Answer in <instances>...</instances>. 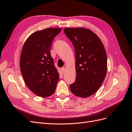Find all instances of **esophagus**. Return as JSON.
<instances>
[{"label":"esophagus","instance_id":"34e87169","mask_svg":"<svg viewBox=\"0 0 132 132\" xmlns=\"http://www.w3.org/2000/svg\"><path fill=\"white\" fill-rule=\"evenodd\" d=\"M61 70H62V72L63 73L65 72V67H62L61 68Z\"/></svg>","mask_w":132,"mask_h":132}]
</instances>
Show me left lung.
I'll list each match as a JSON object with an SVG mask.
<instances>
[{"label": "left lung", "instance_id": "1", "mask_svg": "<svg viewBox=\"0 0 132 132\" xmlns=\"http://www.w3.org/2000/svg\"><path fill=\"white\" fill-rule=\"evenodd\" d=\"M65 35L76 53V81L70 86L73 94L86 98L96 92L105 79L107 57L104 47L95 33L85 28H66Z\"/></svg>", "mask_w": 132, "mask_h": 132}]
</instances>
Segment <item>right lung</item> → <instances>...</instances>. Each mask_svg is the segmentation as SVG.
I'll return each instance as SVG.
<instances>
[{"mask_svg": "<svg viewBox=\"0 0 132 132\" xmlns=\"http://www.w3.org/2000/svg\"><path fill=\"white\" fill-rule=\"evenodd\" d=\"M61 28L38 30L29 36L22 48L20 69L26 85L33 93L46 97L55 91L59 74L50 53L53 39Z\"/></svg>", "mask_w": 132, "mask_h": 132, "instance_id": "obj_1", "label": "right lung"}]
</instances>
